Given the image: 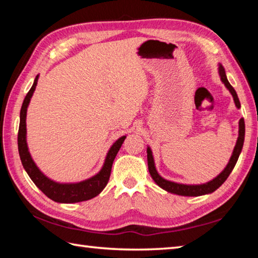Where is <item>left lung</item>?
Returning a JSON list of instances; mask_svg holds the SVG:
<instances>
[{
  "instance_id": "8db88e82",
  "label": "left lung",
  "mask_w": 258,
  "mask_h": 258,
  "mask_svg": "<svg viewBox=\"0 0 258 258\" xmlns=\"http://www.w3.org/2000/svg\"><path fill=\"white\" fill-rule=\"evenodd\" d=\"M218 75H220L222 83H223L224 86L229 90L231 95H232L235 107L240 109V107L241 106H240V101H239L237 92H235V90L233 89L232 85L229 83L228 77H226V74L224 71V67L222 66L221 63H218ZM243 141H244V120H243V118H241L239 120L238 139H237V142H235V146L233 148L232 155H231V157H230L229 163L226 164L225 168L220 174H218L216 177H214L213 180L208 181L206 183H203V184H184V183H177L174 181L166 180V178L161 176L158 173V171H157L154 155H152V150L149 146H147L148 168H149L150 175L152 177V180L155 181L156 184L160 186L161 189H164L165 191L169 192V194L184 196V197H198V196L208 195V194H212V192L217 190L218 187H220L225 182L226 178L229 177L231 172H232V169L234 168L235 164H237L240 154H241Z\"/></svg>"
}]
</instances>
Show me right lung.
I'll use <instances>...</instances> for the list:
<instances>
[{
	"label": "right lung",
	"mask_w": 258,
	"mask_h": 258,
	"mask_svg": "<svg viewBox=\"0 0 258 258\" xmlns=\"http://www.w3.org/2000/svg\"><path fill=\"white\" fill-rule=\"evenodd\" d=\"M40 75L35 77L33 86L30 87L29 92L26 95L20 110V124L18 131V151L20 156L21 164H23L25 171L27 172L35 185L40 189L46 197L53 200L55 203L60 204H74L90 200L101 192L106 187L107 183L110 177L111 166L113 160L116 158V155L118 154L121 145H123L126 135H123L119 139H117L112 146L109 148V150L104 158L103 165L100 171L94 174L93 176L80 182H56L52 178L47 177L43 173L38 166L35 163L32 155H30L28 145H27V125H26V118H27V109L29 106L30 99L36 89L37 81Z\"/></svg>",
	"instance_id": "add662e5"
}]
</instances>
